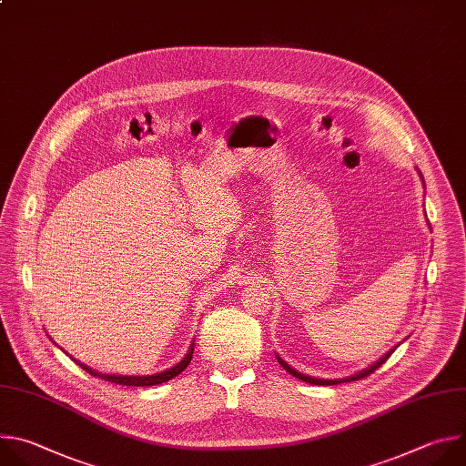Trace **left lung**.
I'll use <instances>...</instances> for the list:
<instances>
[{
  "instance_id": "obj_1",
  "label": "left lung",
  "mask_w": 466,
  "mask_h": 466,
  "mask_svg": "<svg viewBox=\"0 0 466 466\" xmlns=\"http://www.w3.org/2000/svg\"><path fill=\"white\" fill-rule=\"evenodd\" d=\"M395 350V349H393ZM391 350V352H393ZM391 352H388L384 358H380L377 363H373L370 365L369 369H363L361 373H358V375H352V377H349V379H343V380H321V379H312V377H307V375H301L299 370H296V369H292L283 358H279L277 356V360H279V363H281L290 375H294L296 379H299V380H303V382H309V384H316V386H334V384H341V382H354V380H361V379H365V377H369L370 373H375V370L382 365V363H386V360L391 356Z\"/></svg>"
}]
</instances>
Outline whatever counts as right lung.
<instances>
[{
    "mask_svg": "<svg viewBox=\"0 0 466 466\" xmlns=\"http://www.w3.org/2000/svg\"><path fill=\"white\" fill-rule=\"evenodd\" d=\"M193 350H195V345L191 347V350H189V354L185 356L177 365H174L172 369H168V370H163V373H159V375H152V377H119V375H99V373H96V370H91L87 365H82V363H78L82 369H86V373H89L91 377H99L101 380H106V382H112V384H119V386H136V388H143V386H157V384H163V382H167V380H170V379H174V377H177L181 370L187 367L189 363H191V360H193Z\"/></svg>",
    "mask_w": 466,
    "mask_h": 466,
    "instance_id": "1",
    "label": "right lung"
}]
</instances>
